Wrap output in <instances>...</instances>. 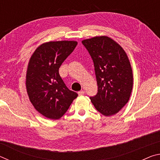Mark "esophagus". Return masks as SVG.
I'll return each mask as SVG.
<instances>
[{
  "instance_id": "esophagus-1",
  "label": "esophagus",
  "mask_w": 160,
  "mask_h": 160,
  "mask_svg": "<svg viewBox=\"0 0 160 160\" xmlns=\"http://www.w3.org/2000/svg\"><path fill=\"white\" fill-rule=\"evenodd\" d=\"M84 94H85V91L84 90H80L78 92V94H79V95H82Z\"/></svg>"
}]
</instances>
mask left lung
Instances as JSON below:
<instances>
[{"label":"left lung","instance_id":"obj_1","mask_svg":"<svg viewBox=\"0 0 160 160\" xmlns=\"http://www.w3.org/2000/svg\"><path fill=\"white\" fill-rule=\"evenodd\" d=\"M82 43L93 61L98 86L91 102L102 115H114L128 102L132 92V72L128 56L108 37H95Z\"/></svg>","mask_w":160,"mask_h":160}]
</instances>
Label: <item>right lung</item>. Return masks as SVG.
<instances>
[{"instance_id": "add662e5", "label": "right lung", "mask_w": 160, "mask_h": 160, "mask_svg": "<svg viewBox=\"0 0 160 160\" xmlns=\"http://www.w3.org/2000/svg\"><path fill=\"white\" fill-rule=\"evenodd\" d=\"M77 44L74 41L44 43L31 56L27 70V91L35 109L45 117L61 118L78 97L67 88L58 72Z\"/></svg>"}]
</instances>
